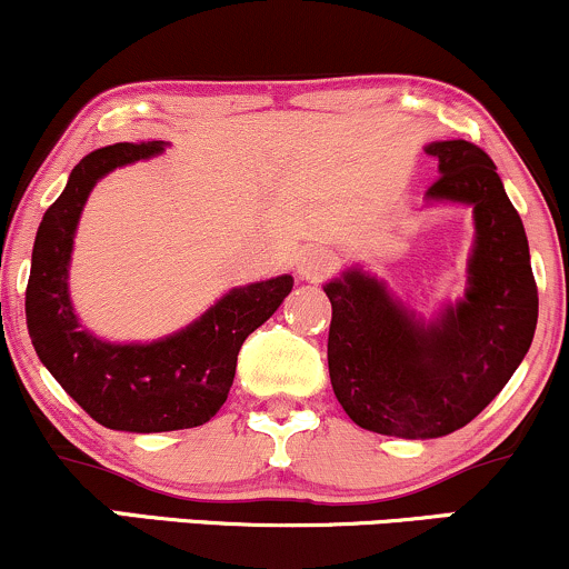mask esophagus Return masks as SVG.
Here are the masks:
<instances>
[{"mask_svg": "<svg viewBox=\"0 0 569 569\" xmlns=\"http://www.w3.org/2000/svg\"><path fill=\"white\" fill-rule=\"evenodd\" d=\"M331 270H335V257L326 248H307L302 257H299L297 272L307 283H321Z\"/></svg>", "mask_w": 569, "mask_h": 569, "instance_id": "1", "label": "esophagus"}]
</instances>
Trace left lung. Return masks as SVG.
<instances>
[{
	"label": "left lung",
	"instance_id": "1",
	"mask_svg": "<svg viewBox=\"0 0 569 569\" xmlns=\"http://www.w3.org/2000/svg\"><path fill=\"white\" fill-rule=\"evenodd\" d=\"M426 152L441 173L426 200L473 211L462 297L422 318L358 264L323 286L337 401L356 426L396 439H439L468 426L525 361L538 326L525 224L495 162L460 139Z\"/></svg>",
	"mask_w": 569,
	"mask_h": 569
}]
</instances>
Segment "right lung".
<instances>
[{
    "label": "right lung",
    "instance_id": "right-lung-1",
    "mask_svg": "<svg viewBox=\"0 0 569 569\" xmlns=\"http://www.w3.org/2000/svg\"><path fill=\"white\" fill-rule=\"evenodd\" d=\"M166 147V141L112 143L84 154L61 198L44 211L26 286V323L39 361L96 422L128 433H166L211 420L230 393L246 337L293 289L291 276L238 286L184 329L152 342H109L84 329L69 293L84 202L114 168L158 158Z\"/></svg>",
    "mask_w": 569,
    "mask_h": 569
}]
</instances>
